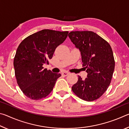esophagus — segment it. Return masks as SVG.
Here are the masks:
<instances>
[{
    "label": "esophagus",
    "mask_w": 129,
    "mask_h": 129,
    "mask_svg": "<svg viewBox=\"0 0 129 129\" xmlns=\"http://www.w3.org/2000/svg\"><path fill=\"white\" fill-rule=\"evenodd\" d=\"M70 74L69 72H64L62 73V75L64 76H67L68 75H69Z\"/></svg>",
    "instance_id": "esophagus-1"
}]
</instances>
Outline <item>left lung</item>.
<instances>
[{
  "label": "left lung",
  "mask_w": 129,
  "mask_h": 129,
  "mask_svg": "<svg viewBox=\"0 0 129 129\" xmlns=\"http://www.w3.org/2000/svg\"><path fill=\"white\" fill-rule=\"evenodd\" d=\"M68 36L80 49L82 67L88 73L84 80L78 76L72 90L81 99L94 101L105 92L112 80L115 67L112 48L105 40L92 31H72Z\"/></svg>",
  "instance_id": "8db88e82"
}]
</instances>
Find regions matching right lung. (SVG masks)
<instances>
[{"label":"right lung","mask_w":129,"mask_h":129,"mask_svg":"<svg viewBox=\"0 0 129 129\" xmlns=\"http://www.w3.org/2000/svg\"><path fill=\"white\" fill-rule=\"evenodd\" d=\"M68 32L41 30L27 37L17 47L14 60L15 75L19 88L28 98L42 99L53 90L61 75L44 69L43 65L49 64Z\"/></svg>","instance_id":"right-lung-1"}]
</instances>
